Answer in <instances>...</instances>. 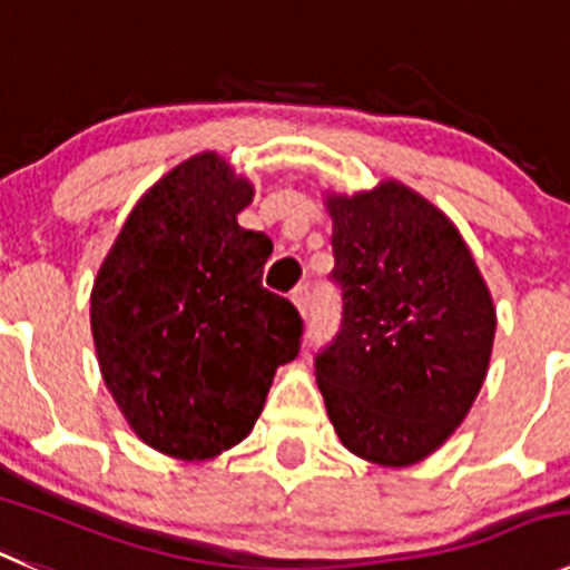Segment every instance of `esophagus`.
<instances>
[{
	"instance_id": "34e87169",
	"label": "esophagus",
	"mask_w": 570,
	"mask_h": 570,
	"mask_svg": "<svg viewBox=\"0 0 570 570\" xmlns=\"http://www.w3.org/2000/svg\"><path fill=\"white\" fill-rule=\"evenodd\" d=\"M291 302H294V305H296V311H299L302 316H305V313L311 311V302H313V294H311V288H307V285H299V288H296L294 294H291Z\"/></svg>"
}]
</instances>
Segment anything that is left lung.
Segmentation results:
<instances>
[{
	"label": "left lung",
	"instance_id": "left-lung-1",
	"mask_svg": "<svg viewBox=\"0 0 570 570\" xmlns=\"http://www.w3.org/2000/svg\"><path fill=\"white\" fill-rule=\"evenodd\" d=\"M341 324L316 381L341 444L409 468L451 436L490 366L495 307L451 218L400 181L330 195Z\"/></svg>",
	"mask_w": 570,
	"mask_h": 570
}]
</instances>
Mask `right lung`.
<instances>
[{"mask_svg": "<svg viewBox=\"0 0 570 570\" xmlns=\"http://www.w3.org/2000/svg\"><path fill=\"white\" fill-rule=\"evenodd\" d=\"M252 198L220 156H193L139 198L97 271L102 381L165 456L204 462L243 442L299 355V311L263 288L274 246L237 224Z\"/></svg>", "mask_w": 570, "mask_h": 570, "instance_id": "1", "label": "right lung"}]
</instances>
